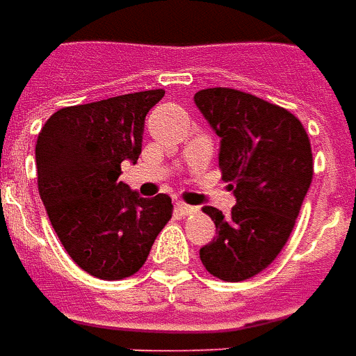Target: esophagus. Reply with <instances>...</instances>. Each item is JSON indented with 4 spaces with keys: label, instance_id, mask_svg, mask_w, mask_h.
Returning <instances> with one entry per match:
<instances>
[{
    "label": "esophagus",
    "instance_id": "esophagus-1",
    "mask_svg": "<svg viewBox=\"0 0 356 356\" xmlns=\"http://www.w3.org/2000/svg\"><path fill=\"white\" fill-rule=\"evenodd\" d=\"M176 209L180 211V214H184V216H190V214H195L199 211L197 207H193V205H186V203H176Z\"/></svg>",
    "mask_w": 356,
    "mask_h": 356
}]
</instances>
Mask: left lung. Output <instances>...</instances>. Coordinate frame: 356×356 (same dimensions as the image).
Returning <instances> with one entry per match:
<instances>
[{
    "label": "left lung",
    "mask_w": 356,
    "mask_h": 356,
    "mask_svg": "<svg viewBox=\"0 0 356 356\" xmlns=\"http://www.w3.org/2000/svg\"><path fill=\"white\" fill-rule=\"evenodd\" d=\"M193 102L220 138L218 165L236 195L228 216L203 207L216 238L199 249L207 270L243 282L278 257L312 182L311 140L284 107L232 88H207Z\"/></svg>",
    "instance_id": "obj_1"
}]
</instances>
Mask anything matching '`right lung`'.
Returning a JSON list of instances; mask_svg holds the SVG:
<instances>
[{"mask_svg":"<svg viewBox=\"0 0 356 356\" xmlns=\"http://www.w3.org/2000/svg\"><path fill=\"white\" fill-rule=\"evenodd\" d=\"M165 90L126 93L53 113L36 142L38 190L70 259L95 278L140 270L172 216V199L140 197L118 180L142 153L145 115Z\"/></svg>","mask_w":356,"mask_h":356,"instance_id":"1","label":"right lung"}]
</instances>
